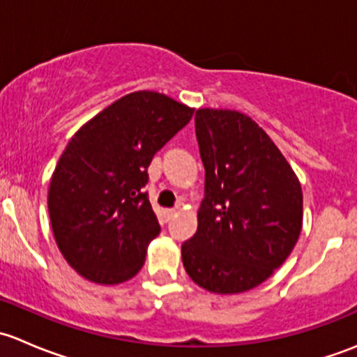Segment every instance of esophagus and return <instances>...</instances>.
Listing matches in <instances>:
<instances>
[{"mask_svg":"<svg viewBox=\"0 0 357 357\" xmlns=\"http://www.w3.org/2000/svg\"><path fill=\"white\" fill-rule=\"evenodd\" d=\"M174 214H176V208H167V211H164V215H165V219H172L174 218Z\"/></svg>","mask_w":357,"mask_h":357,"instance_id":"1","label":"esophagus"}]
</instances>
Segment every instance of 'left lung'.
Here are the masks:
<instances>
[{"label": "left lung", "mask_w": 357, "mask_h": 357, "mask_svg": "<svg viewBox=\"0 0 357 357\" xmlns=\"http://www.w3.org/2000/svg\"><path fill=\"white\" fill-rule=\"evenodd\" d=\"M195 132L205 167L199 228L181 245L190 278L214 294L261 285L285 262L302 229L294 169L250 117L199 109Z\"/></svg>", "instance_id": "obj_1"}]
</instances>
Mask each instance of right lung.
Segmentation results:
<instances>
[{"label":"right lung","mask_w":357,"mask_h":357,"mask_svg":"<svg viewBox=\"0 0 357 357\" xmlns=\"http://www.w3.org/2000/svg\"><path fill=\"white\" fill-rule=\"evenodd\" d=\"M192 115L162 93L135 91L70 138L50 181L48 211L56 245L86 280L117 285L142 269L160 233L143 192L146 169Z\"/></svg>","instance_id":"obj_1"}]
</instances>
